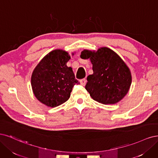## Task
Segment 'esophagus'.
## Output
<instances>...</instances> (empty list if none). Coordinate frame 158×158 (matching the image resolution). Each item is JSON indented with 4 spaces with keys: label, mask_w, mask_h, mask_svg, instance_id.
I'll use <instances>...</instances> for the list:
<instances>
[{
    "label": "esophagus",
    "mask_w": 158,
    "mask_h": 158,
    "mask_svg": "<svg viewBox=\"0 0 158 158\" xmlns=\"http://www.w3.org/2000/svg\"><path fill=\"white\" fill-rule=\"evenodd\" d=\"M86 79H81V80H80V83H81V85L85 86V85H86Z\"/></svg>",
    "instance_id": "1"
}]
</instances>
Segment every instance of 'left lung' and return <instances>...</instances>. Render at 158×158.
Instances as JSON below:
<instances>
[{
  "label": "left lung",
  "mask_w": 158,
  "mask_h": 158,
  "mask_svg": "<svg viewBox=\"0 0 158 158\" xmlns=\"http://www.w3.org/2000/svg\"><path fill=\"white\" fill-rule=\"evenodd\" d=\"M81 58H90L93 64V73L87 77L85 89L93 100L114 104L128 93L131 84L130 70L112 50L103 47L96 52L84 50Z\"/></svg>",
  "instance_id": "left-lung-1"
}]
</instances>
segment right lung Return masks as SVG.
<instances>
[{
  "mask_svg": "<svg viewBox=\"0 0 158 158\" xmlns=\"http://www.w3.org/2000/svg\"><path fill=\"white\" fill-rule=\"evenodd\" d=\"M69 59L67 52L55 50L45 56L34 69L31 86L40 102L54 108L69 99L73 86L79 83L72 68L66 65Z\"/></svg>",
  "mask_w": 158,
  "mask_h": 158,
  "instance_id": "right-lung-1",
  "label": "right lung"
}]
</instances>
